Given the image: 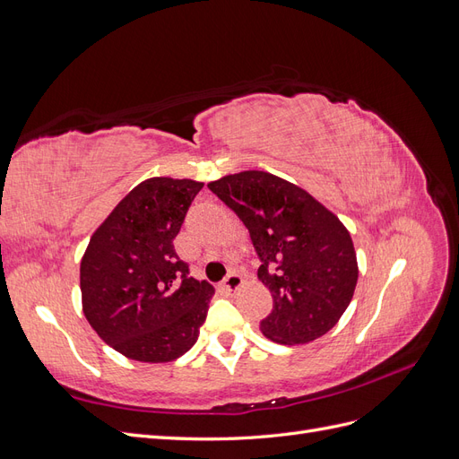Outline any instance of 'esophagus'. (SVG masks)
Segmentation results:
<instances>
[{"instance_id":"obj_1","label":"esophagus","mask_w":459,"mask_h":459,"mask_svg":"<svg viewBox=\"0 0 459 459\" xmlns=\"http://www.w3.org/2000/svg\"><path fill=\"white\" fill-rule=\"evenodd\" d=\"M243 283V277L238 273V272H230L226 277H224V287L228 290H238Z\"/></svg>"}]
</instances>
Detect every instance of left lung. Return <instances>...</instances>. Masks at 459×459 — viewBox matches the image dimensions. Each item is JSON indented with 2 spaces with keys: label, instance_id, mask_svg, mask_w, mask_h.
Returning <instances> with one entry per match:
<instances>
[{
  "label": "left lung",
  "instance_id": "1",
  "mask_svg": "<svg viewBox=\"0 0 459 459\" xmlns=\"http://www.w3.org/2000/svg\"><path fill=\"white\" fill-rule=\"evenodd\" d=\"M239 216L260 258L258 280L273 308L264 337L304 344L339 322L358 281L351 233L310 193L268 172L247 170L208 184Z\"/></svg>",
  "mask_w": 459,
  "mask_h": 459
}]
</instances>
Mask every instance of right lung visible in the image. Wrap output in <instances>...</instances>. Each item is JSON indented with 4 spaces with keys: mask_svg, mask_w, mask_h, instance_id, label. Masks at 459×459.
<instances>
[{
    "mask_svg": "<svg viewBox=\"0 0 459 459\" xmlns=\"http://www.w3.org/2000/svg\"><path fill=\"white\" fill-rule=\"evenodd\" d=\"M201 189L193 179H145L97 228L82 258L84 316L130 359L172 362L197 342L214 287L189 275L174 239Z\"/></svg>",
    "mask_w": 459,
    "mask_h": 459,
    "instance_id": "right-lung-1",
    "label": "right lung"
}]
</instances>
